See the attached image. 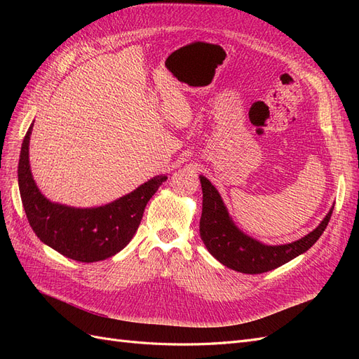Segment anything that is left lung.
<instances>
[{"label": "left lung", "instance_id": "left-lung-1", "mask_svg": "<svg viewBox=\"0 0 359 359\" xmlns=\"http://www.w3.org/2000/svg\"><path fill=\"white\" fill-rule=\"evenodd\" d=\"M202 184V215L199 223L201 238L208 252L224 266L244 274H262L285 265L289 260L306 253L327 229L334 206L316 229L301 240L283 245H266L245 235L231 219L220 193L205 177Z\"/></svg>", "mask_w": 359, "mask_h": 359}]
</instances>
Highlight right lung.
<instances>
[{
  "label": "right lung",
  "instance_id": "1",
  "mask_svg": "<svg viewBox=\"0 0 359 359\" xmlns=\"http://www.w3.org/2000/svg\"><path fill=\"white\" fill-rule=\"evenodd\" d=\"M31 124L20 148L18 182L32 231L50 248L78 262H99L116 255L132 241L145 206L166 175L144 182L132 193L95 208H73L43 196L29 169Z\"/></svg>",
  "mask_w": 359,
  "mask_h": 359
}]
</instances>
